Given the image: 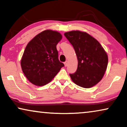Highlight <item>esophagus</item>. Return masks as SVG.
Here are the masks:
<instances>
[{
	"mask_svg": "<svg viewBox=\"0 0 127 127\" xmlns=\"http://www.w3.org/2000/svg\"><path fill=\"white\" fill-rule=\"evenodd\" d=\"M64 65H65V67H67V65H68V62H67V61L64 62Z\"/></svg>",
	"mask_w": 127,
	"mask_h": 127,
	"instance_id": "1",
	"label": "esophagus"
}]
</instances>
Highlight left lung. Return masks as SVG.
Returning a JSON list of instances; mask_svg holds the SVG:
<instances>
[{"instance_id":"8db88e82","label":"left lung","mask_w":127,"mask_h":127,"mask_svg":"<svg viewBox=\"0 0 127 127\" xmlns=\"http://www.w3.org/2000/svg\"><path fill=\"white\" fill-rule=\"evenodd\" d=\"M64 36L73 46L78 59L77 70L70 74L79 87L89 88L102 79L107 68L108 57L97 40L85 32L72 31Z\"/></svg>"}]
</instances>
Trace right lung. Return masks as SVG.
<instances>
[{"label": "right lung", "instance_id": "add662e5", "mask_svg": "<svg viewBox=\"0 0 127 127\" xmlns=\"http://www.w3.org/2000/svg\"><path fill=\"white\" fill-rule=\"evenodd\" d=\"M62 38L58 32L46 30L35 36L27 45L21 65L25 77L32 84L46 85L64 66L59 60L56 48Z\"/></svg>", "mask_w": 127, "mask_h": 127}]
</instances>
